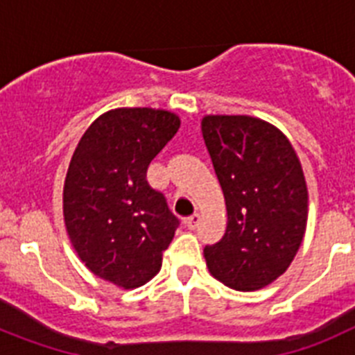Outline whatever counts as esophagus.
<instances>
[{"mask_svg":"<svg viewBox=\"0 0 355 355\" xmlns=\"http://www.w3.org/2000/svg\"><path fill=\"white\" fill-rule=\"evenodd\" d=\"M199 222H200V215L199 213H193V215H190L187 220H184V224H187L188 229H196L197 225H199Z\"/></svg>","mask_w":355,"mask_h":355,"instance_id":"esophagus-1","label":"esophagus"}]
</instances>
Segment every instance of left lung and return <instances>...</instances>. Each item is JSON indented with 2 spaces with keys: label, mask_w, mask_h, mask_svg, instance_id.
<instances>
[{
  "label": "left lung",
  "mask_w": 355,
  "mask_h": 355,
  "mask_svg": "<svg viewBox=\"0 0 355 355\" xmlns=\"http://www.w3.org/2000/svg\"><path fill=\"white\" fill-rule=\"evenodd\" d=\"M200 130L227 208L225 234L205 249L208 270L233 290H261L288 270L306 233L300 159L286 135L258 117L206 115Z\"/></svg>",
  "instance_id": "1"
}]
</instances>
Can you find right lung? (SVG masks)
Instances as JSON below:
<instances>
[{
  "mask_svg": "<svg viewBox=\"0 0 355 355\" xmlns=\"http://www.w3.org/2000/svg\"><path fill=\"white\" fill-rule=\"evenodd\" d=\"M167 110L115 108L78 142L64 183L71 243L97 277L133 290L155 277L180 225L147 167L180 130Z\"/></svg>",
  "mask_w": 355,
  "mask_h": 355,
  "instance_id": "1",
  "label": "right lung"
}]
</instances>
